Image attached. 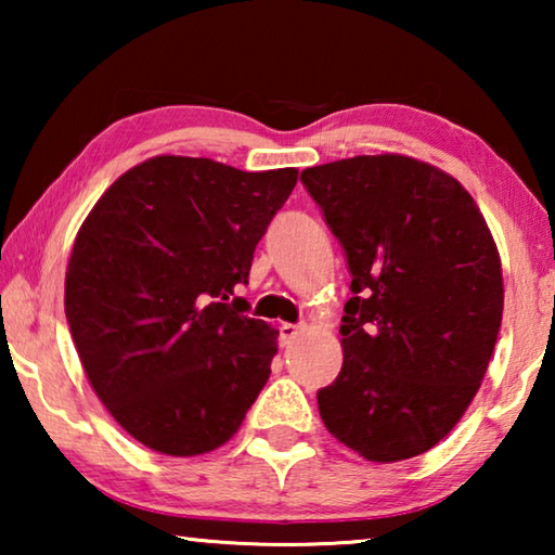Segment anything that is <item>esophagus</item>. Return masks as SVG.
Returning <instances> with one entry per match:
<instances>
[{
  "instance_id": "obj_1",
  "label": "esophagus",
  "mask_w": 555,
  "mask_h": 555,
  "mask_svg": "<svg viewBox=\"0 0 555 555\" xmlns=\"http://www.w3.org/2000/svg\"><path fill=\"white\" fill-rule=\"evenodd\" d=\"M300 331H304V327L300 325H294V323H281L279 325V333H281V343L284 345H288V343H294L296 337L300 335Z\"/></svg>"
}]
</instances>
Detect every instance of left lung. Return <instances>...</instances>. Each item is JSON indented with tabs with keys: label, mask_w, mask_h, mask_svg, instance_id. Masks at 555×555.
<instances>
[{
	"label": "left lung",
	"mask_w": 555,
	"mask_h": 555,
	"mask_svg": "<svg viewBox=\"0 0 555 555\" xmlns=\"http://www.w3.org/2000/svg\"><path fill=\"white\" fill-rule=\"evenodd\" d=\"M345 249L343 370L318 391L325 428L372 463L440 443L480 389L502 325L500 251L453 176L399 154L306 168Z\"/></svg>",
	"instance_id": "1"
}]
</instances>
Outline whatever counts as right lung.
<instances>
[{"label": "right lung", "mask_w": 555, "mask_h": 555, "mask_svg": "<svg viewBox=\"0 0 555 555\" xmlns=\"http://www.w3.org/2000/svg\"><path fill=\"white\" fill-rule=\"evenodd\" d=\"M296 178L156 156L82 222L65 274L75 350L117 424L156 453L220 448L264 389L279 331L234 291Z\"/></svg>", "instance_id": "right-lung-1"}]
</instances>
